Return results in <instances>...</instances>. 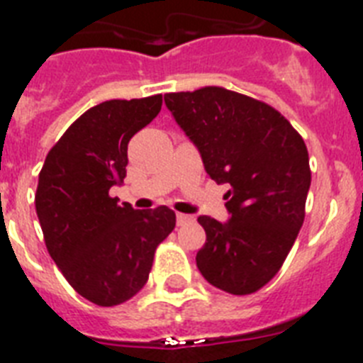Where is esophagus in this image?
Masks as SVG:
<instances>
[{
  "mask_svg": "<svg viewBox=\"0 0 363 363\" xmlns=\"http://www.w3.org/2000/svg\"><path fill=\"white\" fill-rule=\"evenodd\" d=\"M190 220H194V217L191 216H186V213H177V225L179 226L186 225V223H190Z\"/></svg>",
  "mask_w": 363,
  "mask_h": 363,
  "instance_id": "obj_1",
  "label": "esophagus"
}]
</instances>
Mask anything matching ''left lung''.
Masks as SVG:
<instances>
[{"label": "left lung", "mask_w": 363, "mask_h": 363, "mask_svg": "<svg viewBox=\"0 0 363 363\" xmlns=\"http://www.w3.org/2000/svg\"><path fill=\"white\" fill-rule=\"evenodd\" d=\"M164 102L226 191L228 223L201 216L206 242L197 269L235 296L257 292L279 272L305 219L311 188L301 135L272 106L225 87L164 94Z\"/></svg>", "instance_id": "left-lung-1"}]
</instances>
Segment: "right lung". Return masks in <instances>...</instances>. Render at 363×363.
<instances>
[{
    "label": "right lung",
    "mask_w": 363,
    "mask_h": 363,
    "mask_svg": "<svg viewBox=\"0 0 363 363\" xmlns=\"http://www.w3.org/2000/svg\"><path fill=\"white\" fill-rule=\"evenodd\" d=\"M160 106L162 94L91 107L47 153L38 179L47 250L69 285L100 307L124 303L146 285L157 247L175 228L168 206L133 210L109 195L125 177L129 140Z\"/></svg>",
    "instance_id": "obj_1"
}]
</instances>
